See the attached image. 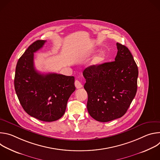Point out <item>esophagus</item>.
<instances>
[{
    "mask_svg": "<svg viewBox=\"0 0 160 160\" xmlns=\"http://www.w3.org/2000/svg\"><path fill=\"white\" fill-rule=\"evenodd\" d=\"M75 87H76V88H82V83L79 81V80H75Z\"/></svg>",
    "mask_w": 160,
    "mask_h": 160,
    "instance_id": "34e87169",
    "label": "esophagus"
}]
</instances>
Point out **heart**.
<instances>
[{"instance_id":"obj_1","label":"heart","mask_w":160,"mask_h":160,"mask_svg":"<svg viewBox=\"0 0 160 160\" xmlns=\"http://www.w3.org/2000/svg\"><path fill=\"white\" fill-rule=\"evenodd\" d=\"M106 59V55L103 52H101L97 54L92 60L90 62L91 66H98L102 64Z\"/></svg>"}]
</instances>
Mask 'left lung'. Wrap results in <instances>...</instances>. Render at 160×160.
Segmentation results:
<instances>
[{"mask_svg":"<svg viewBox=\"0 0 160 160\" xmlns=\"http://www.w3.org/2000/svg\"><path fill=\"white\" fill-rule=\"evenodd\" d=\"M115 61L84 70L89 115L101 122L121 118L126 113L138 88V68L129 49L117 43Z\"/></svg>","mask_w":160,"mask_h":160,"instance_id":"obj_1","label":"left lung"}]
</instances>
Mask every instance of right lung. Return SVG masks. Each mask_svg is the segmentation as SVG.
Instances as JSON below:
<instances>
[{
  "label": "right lung",
  "instance_id": "add662e5",
  "mask_svg": "<svg viewBox=\"0 0 160 160\" xmlns=\"http://www.w3.org/2000/svg\"><path fill=\"white\" fill-rule=\"evenodd\" d=\"M45 42H34L19 59L14 88L21 106L29 115L50 122L63 116L68 100L75 87L74 77L52 73L41 74L35 70L34 52L41 49Z\"/></svg>",
  "mask_w": 160,
  "mask_h": 160
}]
</instances>
